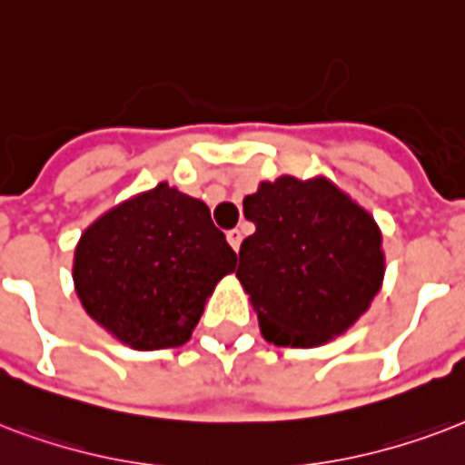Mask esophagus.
<instances>
[{"mask_svg":"<svg viewBox=\"0 0 465 465\" xmlns=\"http://www.w3.org/2000/svg\"><path fill=\"white\" fill-rule=\"evenodd\" d=\"M228 242H230V247H232V250H240V244H242V232H240V230H228Z\"/></svg>","mask_w":465,"mask_h":465,"instance_id":"obj_1","label":"esophagus"}]
</instances>
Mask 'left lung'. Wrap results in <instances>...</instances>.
<instances>
[{"instance_id": "obj_1", "label": "left lung", "mask_w": 465, "mask_h": 465, "mask_svg": "<svg viewBox=\"0 0 465 465\" xmlns=\"http://www.w3.org/2000/svg\"><path fill=\"white\" fill-rule=\"evenodd\" d=\"M242 206L257 230L240 247L237 279L264 340L311 349L347 332L383 286L373 215L327 176L262 182Z\"/></svg>"}]
</instances>
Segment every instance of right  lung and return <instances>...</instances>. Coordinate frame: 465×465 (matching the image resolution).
Listing matches in <instances>:
<instances>
[{"label":"right lung","instance_id":"obj_1","mask_svg":"<svg viewBox=\"0 0 465 465\" xmlns=\"http://www.w3.org/2000/svg\"><path fill=\"white\" fill-rule=\"evenodd\" d=\"M237 254L203 201L167 182L135 193L82 232L72 282L86 315L138 351L179 347Z\"/></svg>","mask_w":465,"mask_h":465}]
</instances>
